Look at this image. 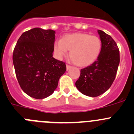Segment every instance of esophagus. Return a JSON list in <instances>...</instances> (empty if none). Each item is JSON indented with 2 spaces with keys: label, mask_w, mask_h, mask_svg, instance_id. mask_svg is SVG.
Instances as JSON below:
<instances>
[{
  "label": "esophagus",
  "mask_w": 134,
  "mask_h": 134,
  "mask_svg": "<svg viewBox=\"0 0 134 134\" xmlns=\"http://www.w3.org/2000/svg\"><path fill=\"white\" fill-rule=\"evenodd\" d=\"M71 67V65H67V71H68V70Z\"/></svg>",
  "instance_id": "34e87169"
}]
</instances>
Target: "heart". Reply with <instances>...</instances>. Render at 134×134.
Returning a JSON list of instances; mask_svg holds the SVG:
<instances>
[{
    "label": "heart",
    "mask_w": 134,
    "mask_h": 134,
    "mask_svg": "<svg viewBox=\"0 0 134 134\" xmlns=\"http://www.w3.org/2000/svg\"><path fill=\"white\" fill-rule=\"evenodd\" d=\"M102 49L101 38L84 32L66 35L55 42L54 50L58 58H62L70 50L69 57L76 65L86 67L96 62Z\"/></svg>",
    "instance_id": "b5f03b06"
}]
</instances>
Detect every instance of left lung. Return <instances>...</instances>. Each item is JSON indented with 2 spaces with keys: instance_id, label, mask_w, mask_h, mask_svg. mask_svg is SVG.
<instances>
[{
  "instance_id": "obj_1",
  "label": "left lung",
  "mask_w": 134,
  "mask_h": 134,
  "mask_svg": "<svg viewBox=\"0 0 134 134\" xmlns=\"http://www.w3.org/2000/svg\"><path fill=\"white\" fill-rule=\"evenodd\" d=\"M97 31L102 42V52L96 62L80 70V76L75 82L77 89L90 97L100 96L111 86L120 63L116 42L103 31Z\"/></svg>"
}]
</instances>
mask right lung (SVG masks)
Instances as JSON below:
<instances>
[{
    "mask_svg": "<svg viewBox=\"0 0 134 134\" xmlns=\"http://www.w3.org/2000/svg\"><path fill=\"white\" fill-rule=\"evenodd\" d=\"M55 31L34 28L21 35L13 52V63L21 88L35 99L48 97L66 71L62 61L53 58Z\"/></svg>",
    "mask_w": 134,
    "mask_h": 134,
    "instance_id": "add662e5",
    "label": "right lung"
}]
</instances>
